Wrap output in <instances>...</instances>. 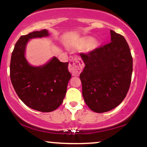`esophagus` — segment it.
Instances as JSON below:
<instances>
[{
	"label": "esophagus",
	"mask_w": 147,
	"mask_h": 147,
	"mask_svg": "<svg viewBox=\"0 0 147 147\" xmlns=\"http://www.w3.org/2000/svg\"><path fill=\"white\" fill-rule=\"evenodd\" d=\"M84 63L79 57H71L68 69L73 75H79L83 70Z\"/></svg>",
	"instance_id": "esophagus-1"
}]
</instances>
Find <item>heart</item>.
I'll list each match as a JSON object with an SVG mask.
<instances>
[{
  "instance_id": "obj_1",
  "label": "heart",
  "mask_w": 147,
  "mask_h": 147,
  "mask_svg": "<svg viewBox=\"0 0 147 147\" xmlns=\"http://www.w3.org/2000/svg\"><path fill=\"white\" fill-rule=\"evenodd\" d=\"M93 41V38L90 36H84L82 37V38L79 40L76 43L75 47L77 49H84L86 48L87 46H90V48H94L95 46V42Z\"/></svg>"
}]
</instances>
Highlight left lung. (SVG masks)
I'll return each instance as SVG.
<instances>
[{
	"instance_id": "left-lung-1",
	"label": "left lung",
	"mask_w": 147,
	"mask_h": 147,
	"mask_svg": "<svg viewBox=\"0 0 147 147\" xmlns=\"http://www.w3.org/2000/svg\"><path fill=\"white\" fill-rule=\"evenodd\" d=\"M111 42L88 53H80L86 66L80 74L82 95L92 111L104 113L117 107L129 90L133 58L126 39L111 30Z\"/></svg>"
}]
</instances>
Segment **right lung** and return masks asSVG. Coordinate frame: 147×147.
Here are the masks:
<instances>
[{
  "label": "right lung",
  "mask_w": 147,
  "mask_h": 147,
  "mask_svg": "<svg viewBox=\"0 0 147 147\" xmlns=\"http://www.w3.org/2000/svg\"><path fill=\"white\" fill-rule=\"evenodd\" d=\"M48 35L46 30H42L21 36L15 44L10 61V79L18 97L28 107L41 112L56 110L63 103L71 77L68 62H61L56 57L40 67L32 66L25 59L28 40Z\"/></svg>",
  "instance_id": "obj_1"
}]
</instances>
